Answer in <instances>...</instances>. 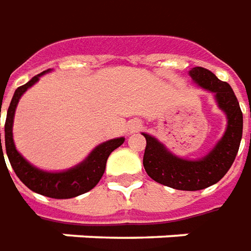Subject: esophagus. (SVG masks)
Masks as SVG:
<instances>
[{"instance_id":"1","label":"esophagus","mask_w":251,"mask_h":251,"mask_svg":"<svg viewBox=\"0 0 251 251\" xmlns=\"http://www.w3.org/2000/svg\"><path fill=\"white\" fill-rule=\"evenodd\" d=\"M140 127H141V122L137 121V119H134V121H132V122L129 124V130H130V132H137Z\"/></svg>"}]
</instances>
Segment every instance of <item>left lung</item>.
Wrapping results in <instances>:
<instances>
[{
	"instance_id": "1",
	"label": "left lung",
	"mask_w": 251,
	"mask_h": 251,
	"mask_svg": "<svg viewBox=\"0 0 251 251\" xmlns=\"http://www.w3.org/2000/svg\"><path fill=\"white\" fill-rule=\"evenodd\" d=\"M188 74L198 86L214 95L217 107L226 114V132L214 147L199 159L173 154L156 137L143 133L147 140L143 165L147 175L156 183L175 190L198 191L219 183L232 166L242 140L243 115L228 83L220 81L203 67L191 68Z\"/></svg>"
}]
</instances>
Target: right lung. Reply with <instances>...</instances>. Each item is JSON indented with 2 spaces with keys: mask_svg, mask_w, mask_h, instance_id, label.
<instances>
[{
  "mask_svg": "<svg viewBox=\"0 0 251 251\" xmlns=\"http://www.w3.org/2000/svg\"><path fill=\"white\" fill-rule=\"evenodd\" d=\"M52 71L50 68L41 73L38 75L32 76L31 79L25 85L19 86L15 90L12 97L9 108L6 112V122H5V148L6 155L11 162L12 169L20 178V181L28 187L30 190L45 195V197L54 198V199H70L78 195H82L92 188H95L97 183L100 181L101 176L105 170L107 159L114 150H117L119 146L124 144L125 137H117L108 141H104L99 144L92 152H90L81 163H78L73 168L60 172H48L42 169L34 166L32 163L25 159L23 155L18 151L13 141V118L15 111L18 107L20 97L25 95L27 89H30L34 83L38 82L41 76ZM1 114V107H0ZM0 147L1 156L2 154V146H1V133H0Z\"/></svg>",
  "mask_w": 251,
  "mask_h": 251,
  "instance_id": "1",
  "label": "right lung"
}]
</instances>
